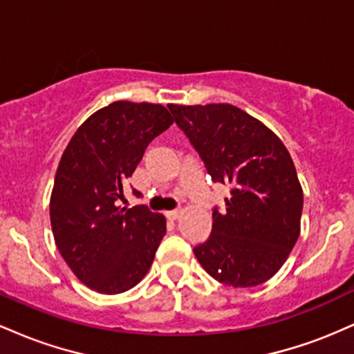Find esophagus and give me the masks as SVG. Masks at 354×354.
<instances>
[{"label":"esophagus","mask_w":354,"mask_h":354,"mask_svg":"<svg viewBox=\"0 0 354 354\" xmlns=\"http://www.w3.org/2000/svg\"><path fill=\"white\" fill-rule=\"evenodd\" d=\"M181 214H183L181 209H173V211H168V213H166V216H168L169 219H178Z\"/></svg>","instance_id":"esophagus-1"}]
</instances>
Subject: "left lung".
<instances>
[{
    "label": "left lung",
    "mask_w": 354,
    "mask_h": 354,
    "mask_svg": "<svg viewBox=\"0 0 354 354\" xmlns=\"http://www.w3.org/2000/svg\"><path fill=\"white\" fill-rule=\"evenodd\" d=\"M178 128L214 183L230 186L226 211L193 248L206 273L250 288L283 266L299 236L303 189L286 146L261 121L233 104H169Z\"/></svg>",
    "instance_id": "left-lung-1"
}]
</instances>
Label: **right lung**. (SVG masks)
<instances>
[{
    "instance_id": "right-lung-1",
    "label": "right lung",
    "mask_w": 354,
    "mask_h": 354,
    "mask_svg": "<svg viewBox=\"0 0 354 354\" xmlns=\"http://www.w3.org/2000/svg\"><path fill=\"white\" fill-rule=\"evenodd\" d=\"M171 124L161 104L115 101L76 129L61 156L50 201L53 234L76 278L98 293L136 286L165 236L163 214L118 201L145 149Z\"/></svg>"
}]
</instances>
